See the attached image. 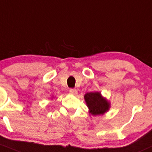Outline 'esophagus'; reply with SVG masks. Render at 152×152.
<instances>
[{"mask_svg": "<svg viewBox=\"0 0 152 152\" xmlns=\"http://www.w3.org/2000/svg\"><path fill=\"white\" fill-rule=\"evenodd\" d=\"M69 92H70V93L72 94V95H76V94H77V90H76V89H70Z\"/></svg>", "mask_w": 152, "mask_h": 152, "instance_id": "obj_1", "label": "esophagus"}]
</instances>
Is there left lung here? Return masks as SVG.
<instances>
[{"label":"left lung","mask_w":152,"mask_h":152,"mask_svg":"<svg viewBox=\"0 0 152 152\" xmlns=\"http://www.w3.org/2000/svg\"><path fill=\"white\" fill-rule=\"evenodd\" d=\"M84 99L90 113L94 116L104 114L110 107L109 103L100 92H87L84 95Z\"/></svg>","instance_id":"1"}]
</instances>
